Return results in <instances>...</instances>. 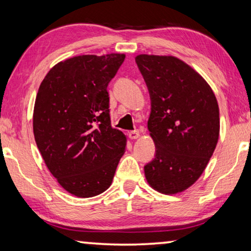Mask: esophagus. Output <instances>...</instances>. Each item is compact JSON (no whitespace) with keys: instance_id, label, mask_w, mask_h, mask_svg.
<instances>
[{"instance_id":"obj_1","label":"esophagus","mask_w":251,"mask_h":251,"mask_svg":"<svg viewBox=\"0 0 251 251\" xmlns=\"http://www.w3.org/2000/svg\"><path fill=\"white\" fill-rule=\"evenodd\" d=\"M128 136L130 140H136V138L140 137V132H138L137 129L130 130V132H128Z\"/></svg>"}]
</instances>
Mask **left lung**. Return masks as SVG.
Masks as SVG:
<instances>
[{"label": "left lung", "mask_w": 251, "mask_h": 251, "mask_svg": "<svg viewBox=\"0 0 251 251\" xmlns=\"http://www.w3.org/2000/svg\"><path fill=\"white\" fill-rule=\"evenodd\" d=\"M135 61L150 93L147 127L155 143V157L144 166L146 180L161 193L182 192L201 176L217 146V98L180 59L140 54Z\"/></svg>", "instance_id": "8db88e82"}]
</instances>
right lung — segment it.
<instances>
[{"mask_svg":"<svg viewBox=\"0 0 251 251\" xmlns=\"http://www.w3.org/2000/svg\"><path fill=\"white\" fill-rule=\"evenodd\" d=\"M125 54H85L51 68L33 110L37 146L51 174L79 198L98 196L111 184L126 136L110 125L107 86Z\"/></svg>","mask_w":251,"mask_h":251,"instance_id":"right-lung-1","label":"right lung"}]
</instances>
